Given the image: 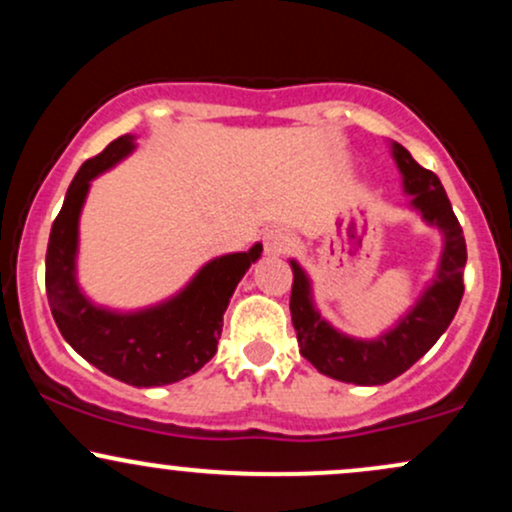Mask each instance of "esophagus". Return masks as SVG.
Listing matches in <instances>:
<instances>
[{
  "instance_id": "34e87169",
  "label": "esophagus",
  "mask_w": 512,
  "mask_h": 512,
  "mask_svg": "<svg viewBox=\"0 0 512 512\" xmlns=\"http://www.w3.org/2000/svg\"><path fill=\"white\" fill-rule=\"evenodd\" d=\"M262 245H264V255L279 257V255H286V252L291 250L293 240L289 233L284 231V228H272V231L264 233Z\"/></svg>"
}]
</instances>
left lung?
Returning a JSON list of instances; mask_svg holds the SVG:
<instances>
[{
  "mask_svg": "<svg viewBox=\"0 0 512 512\" xmlns=\"http://www.w3.org/2000/svg\"><path fill=\"white\" fill-rule=\"evenodd\" d=\"M392 156L402 173L404 192L411 195V207L421 211L424 221L443 233L436 279L421 293L414 308L378 339H354L322 320L313 303L308 274L301 264L291 260L293 286L289 308L301 354L322 375L342 383L385 385L402 375L448 330L464 293L462 272L467 264V245L438 175L421 168L402 144H392Z\"/></svg>",
  "mask_w": 512,
  "mask_h": 512,
  "instance_id": "1",
  "label": "left lung"
}]
</instances>
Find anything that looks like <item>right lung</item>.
<instances>
[{"label":"right lung","instance_id":"add662e5","mask_svg":"<svg viewBox=\"0 0 512 512\" xmlns=\"http://www.w3.org/2000/svg\"><path fill=\"white\" fill-rule=\"evenodd\" d=\"M134 151V137L115 139L88 158L69 185L50 231L45 289L62 337L91 366L134 387L170 385L197 373L219 344L223 313L238 281L260 260L262 245L204 264L178 296L137 313L98 308L76 284L79 216L91 180Z\"/></svg>","mask_w":512,"mask_h":512}]
</instances>
